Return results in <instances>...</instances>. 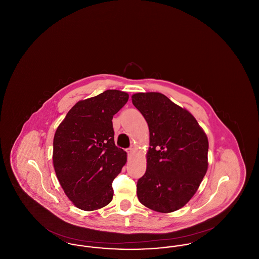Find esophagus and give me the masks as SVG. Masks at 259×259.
Here are the masks:
<instances>
[{"instance_id":"1","label":"esophagus","mask_w":259,"mask_h":259,"mask_svg":"<svg viewBox=\"0 0 259 259\" xmlns=\"http://www.w3.org/2000/svg\"><path fill=\"white\" fill-rule=\"evenodd\" d=\"M126 151H127V153L130 155V154H132V152H133V148H127V149H126Z\"/></svg>"}]
</instances>
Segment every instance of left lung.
<instances>
[{
    "instance_id": "1",
    "label": "left lung",
    "mask_w": 259,
    "mask_h": 259,
    "mask_svg": "<svg viewBox=\"0 0 259 259\" xmlns=\"http://www.w3.org/2000/svg\"><path fill=\"white\" fill-rule=\"evenodd\" d=\"M132 103L147 120V171L137 195L148 209L172 212L193 197L208 170L209 142L195 117L158 92L136 93Z\"/></svg>"
}]
</instances>
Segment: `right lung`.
<instances>
[{"label":"right lung","instance_id":"1","mask_svg":"<svg viewBox=\"0 0 259 259\" xmlns=\"http://www.w3.org/2000/svg\"><path fill=\"white\" fill-rule=\"evenodd\" d=\"M129 95L106 90L77 102L58 126L53 139V166L62 188L83 210L111 203L112 181L121 172L127 153L115 147L112 117Z\"/></svg>","mask_w":259,"mask_h":259}]
</instances>
